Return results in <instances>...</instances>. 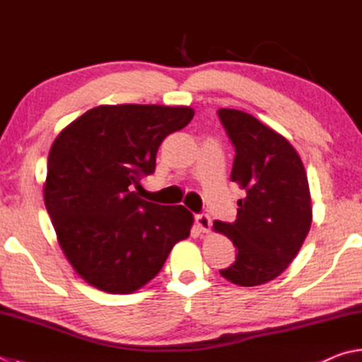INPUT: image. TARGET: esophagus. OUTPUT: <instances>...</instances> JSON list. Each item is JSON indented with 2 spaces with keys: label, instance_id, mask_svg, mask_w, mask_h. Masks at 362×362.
Wrapping results in <instances>:
<instances>
[{
  "label": "esophagus",
  "instance_id": "1",
  "mask_svg": "<svg viewBox=\"0 0 362 362\" xmlns=\"http://www.w3.org/2000/svg\"><path fill=\"white\" fill-rule=\"evenodd\" d=\"M195 223H197V227L200 228V231H203V233H208V231L211 230V217L208 214H197Z\"/></svg>",
  "mask_w": 362,
  "mask_h": 362
}]
</instances>
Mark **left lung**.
<instances>
[{
  "instance_id": "obj_1",
  "label": "left lung",
  "mask_w": 362,
  "mask_h": 362,
  "mask_svg": "<svg viewBox=\"0 0 362 362\" xmlns=\"http://www.w3.org/2000/svg\"><path fill=\"white\" fill-rule=\"evenodd\" d=\"M219 118L236 151L230 180L245 190L236 221L213 225L236 247L235 263L221 276L255 287L282 274L301 249L312 223L309 181L284 135L233 108H221Z\"/></svg>"
}]
</instances>
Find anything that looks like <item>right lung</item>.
Segmentation results:
<instances>
[{"label":"right lung","instance_id":"1","mask_svg":"<svg viewBox=\"0 0 362 362\" xmlns=\"http://www.w3.org/2000/svg\"><path fill=\"white\" fill-rule=\"evenodd\" d=\"M194 118L190 107L99 105L66 126L47 160L45 208L75 272L107 293H134L159 274L173 245L190 235L181 204L140 199L134 187L156 168L168 134Z\"/></svg>","mask_w":362,"mask_h":362}]
</instances>
